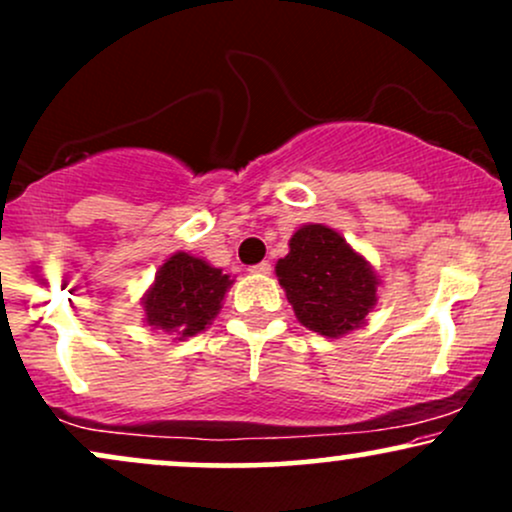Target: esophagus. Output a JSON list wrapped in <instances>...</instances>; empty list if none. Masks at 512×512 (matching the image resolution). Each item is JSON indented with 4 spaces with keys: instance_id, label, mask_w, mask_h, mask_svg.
<instances>
[{
    "instance_id": "obj_1",
    "label": "esophagus",
    "mask_w": 512,
    "mask_h": 512,
    "mask_svg": "<svg viewBox=\"0 0 512 512\" xmlns=\"http://www.w3.org/2000/svg\"><path fill=\"white\" fill-rule=\"evenodd\" d=\"M250 272H252V274H260V276L272 274V264L264 260V262H260V264H255V267H250Z\"/></svg>"
}]
</instances>
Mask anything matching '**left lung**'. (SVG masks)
<instances>
[{"instance_id": "left-lung-1", "label": "left lung", "mask_w": 512, "mask_h": 512, "mask_svg": "<svg viewBox=\"0 0 512 512\" xmlns=\"http://www.w3.org/2000/svg\"><path fill=\"white\" fill-rule=\"evenodd\" d=\"M281 289L298 322L322 337H342L366 325L378 303L373 267L334 228L308 223L293 233L289 255L276 262Z\"/></svg>"}]
</instances>
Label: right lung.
I'll list each match as a JSON object with an SVG mask.
<instances>
[{
    "label": "right lung",
    "mask_w": 512,
    "mask_h": 512,
    "mask_svg": "<svg viewBox=\"0 0 512 512\" xmlns=\"http://www.w3.org/2000/svg\"><path fill=\"white\" fill-rule=\"evenodd\" d=\"M233 279L219 267L187 252H175L158 267L156 281L142 298L144 320L173 339L195 337L219 315Z\"/></svg>",
    "instance_id": "obj_1"
}]
</instances>
